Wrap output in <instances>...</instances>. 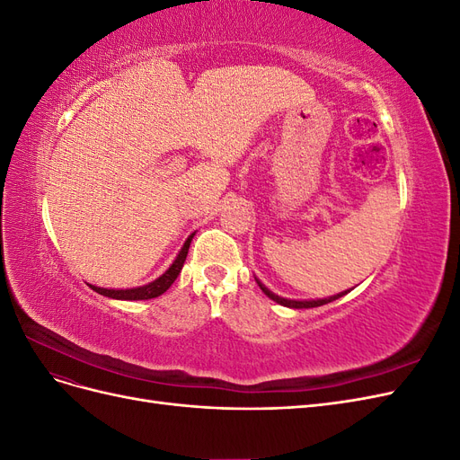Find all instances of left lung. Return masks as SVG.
Returning a JSON list of instances; mask_svg holds the SVG:
<instances>
[{
    "instance_id": "8db88e82",
    "label": "left lung",
    "mask_w": 460,
    "mask_h": 460,
    "mask_svg": "<svg viewBox=\"0 0 460 460\" xmlns=\"http://www.w3.org/2000/svg\"><path fill=\"white\" fill-rule=\"evenodd\" d=\"M257 284H259V288L264 291V296H269L272 301H276V303L284 305V307H291V309H311V307H320V305L332 303V301H336V299H340L341 296H345V294H347V291H343V294L332 296V297H328V299H316V301H294V299H284V297H278L276 294H272L270 289L264 288V286H262L259 280H257Z\"/></svg>"
}]
</instances>
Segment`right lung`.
I'll list each match as a JSON object with an SVG mask.
<instances>
[{"instance_id": "add662e5", "label": "right lung", "mask_w": 460, "mask_h": 460, "mask_svg": "<svg viewBox=\"0 0 460 460\" xmlns=\"http://www.w3.org/2000/svg\"><path fill=\"white\" fill-rule=\"evenodd\" d=\"M191 238H193V234L186 240L184 247L180 249V253H178L176 261L171 264V269L166 270L163 276H159L157 280H153L151 284L140 286V288H132V289H107V288H97V286H92V289L97 291L100 296H105V297H111V299H124V301H140V299L159 297L161 294H164V291L172 286V282L176 280V276L180 274V270H182L184 261L188 257V249H190Z\"/></svg>"}]
</instances>
